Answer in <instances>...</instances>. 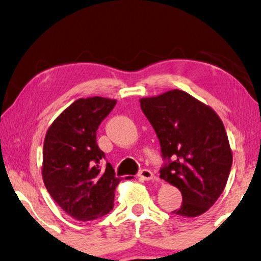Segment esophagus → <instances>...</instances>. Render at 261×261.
<instances>
[{
    "label": "esophagus",
    "instance_id": "obj_1",
    "mask_svg": "<svg viewBox=\"0 0 261 261\" xmlns=\"http://www.w3.org/2000/svg\"><path fill=\"white\" fill-rule=\"evenodd\" d=\"M138 176H139L140 178H143L145 180H151V179L154 178V175H153V173L149 169H141L139 171Z\"/></svg>",
    "mask_w": 261,
    "mask_h": 261
}]
</instances>
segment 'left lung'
Here are the masks:
<instances>
[{"label": "left lung", "mask_w": 261, "mask_h": 261, "mask_svg": "<svg viewBox=\"0 0 261 261\" xmlns=\"http://www.w3.org/2000/svg\"><path fill=\"white\" fill-rule=\"evenodd\" d=\"M155 131L163 165L160 177L182 193L173 213L193 218L210 208L223 192L232 154L226 129L213 109L187 92L173 90L140 100Z\"/></svg>", "instance_id": "1"}]
</instances>
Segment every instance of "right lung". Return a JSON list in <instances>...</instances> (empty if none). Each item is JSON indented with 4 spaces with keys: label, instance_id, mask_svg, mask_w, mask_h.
Segmentation results:
<instances>
[{
    "label": "right lung",
    "instance_id": "right-lung-1",
    "mask_svg": "<svg viewBox=\"0 0 261 261\" xmlns=\"http://www.w3.org/2000/svg\"><path fill=\"white\" fill-rule=\"evenodd\" d=\"M116 100L78 99L48 129L42 152V177L53 199L81 221L108 214L121 182L96 144V130Z\"/></svg>",
    "mask_w": 261,
    "mask_h": 261
}]
</instances>
